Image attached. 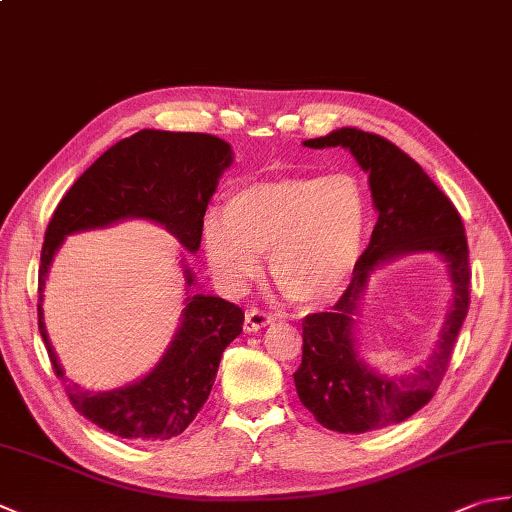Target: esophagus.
I'll return each instance as SVG.
<instances>
[{"label":"esophagus","instance_id":"obj_1","mask_svg":"<svg viewBox=\"0 0 512 512\" xmlns=\"http://www.w3.org/2000/svg\"><path fill=\"white\" fill-rule=\"evenodd\" d=\"M273 321L275 319L270 317V314L257 310V308H250L244 314V332H248V334L250 332H259V330H264L266 325H270Z\"/></svg>","mask_w":512,"mask_h":512}]
</instances>
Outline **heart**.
Listing matches in <instances>:
<instances>
[{"mask_svg":"<svg viewBox=\"0 0 512 512\" xmlns=\"http://www.w3.org/2000/svg\"><path fill=\"white\" fill-rule=\"evenodd\" d=\"M369 206L363 182L352 173H297L237 187L224 217L209 215L202 248L213 275L228 290H242L262 273L303 310L341 297L363 255Z\"/></svg>","mask_w":512,"mask_h":512,"instance_id":"1","label":"heart"}]
</instances>
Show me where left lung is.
<instances>
[{"mask_svg":"<svg viewBox=\"0 0 512 512\" xmlns=\"http://www.w3.org/2000/svg\"><path fill=\"white\" fill-rule=\"evenodd\" d=\"M310 149L343 147L367 173L378 211L369 246L343 297L330 312L303 319V356L292 378L303 407L325 429L365 433L413 416L436 394L453 343L469 312V246L451 200L416 160L383 136L356 127L303 140ZM409 254H436L450 281V310L430 358L409 375L391 377L369 366L360 350L364 292L378 269Z\"/></svg>","mask_w":512,"mask_h":512,"instance_id":"left-lung-1","label":"left lung"}]
</instances>
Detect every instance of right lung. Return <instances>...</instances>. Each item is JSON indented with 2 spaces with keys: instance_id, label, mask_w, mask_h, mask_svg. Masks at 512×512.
I'll return each instance as SVG.
<instances>
[{
  "instance_id": "add662e5",
  "label": "right lung",
  "mask_w": 512,
  "mask_h": 512,
  "mask_svg": "<svg viewBox=\"0 0 512 512\" xmlns=\"http://www.w3.org/2000/svg\"><path fill=\"white\" fill-rule=\"evenodd\" d=\"M233 149L211 134L140 129L110 147L63 195L46 228L39 266V332L54 372L74 409L118 438L169 440L189 427L211 394L222 352L242 334L235 303L198 292V279L180 253L184 308L176 334L147 374L116 389H83L65 376L43 323V290L65 237L145 220L165 228L195 255L204 213L233 165Z\"/></svg>"
}]
</instances>
